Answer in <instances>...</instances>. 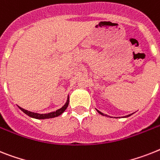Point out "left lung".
<instances>
[{
  "label": "left lung",
  "mask_w": 160,
  "mask_h": 160,
  "mask_svg": "<svg viewBox=\"0 0 160 160\" xmlns=\"http://www.w3.org/2000/svg\"><path fill=\"white\" fill-rule=\"evenodd\" d=\"M96 110H97V109H96ZM97 112H98L99 113H101V115H103V116H107V114H105V113H101V111H99V110H97ZM129 116H131V114H129V115H127V116H125V118H127V117H129Z\"/></svg>",
  "instance_id": "obj_1"
}]
</instances>
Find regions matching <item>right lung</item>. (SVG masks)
<instances>
[{
    "instance_id": "1",
    "label": "right lung",
    "mask_w": 160,
    "mask_h": 160,
    "mask_svg": "<svg viewBox=\"0 0 160 160\" xmlns=\"http://www.w3.org/2000/svg\"><path fill=\"white\" fill-rule=\"evenodd\" d=\"M68 103H69V97H68V100L66 101V103L64 104V105L60 109H57L56 111L51 112V113H33V112H30L28 111L26 109H23V108H21V107L18 106V108L22 110L24 113H26L27 115H28L31 118H37V119H46V118H55V117H58L60 114L64 113V110L67 109V107L68 105Z\"/></svg>"
}]
</instances>
